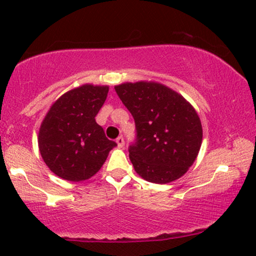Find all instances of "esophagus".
<instances>
[{
    "label": "esophagus",
    "mask_w": 256,
    "mask_h": 256,
    "mask_svg": "<svg viewBox=\"0 0 256 256\" xmlns=\"http://www.w3.org/2000/svg\"><path fill=\"white\" fill-rule=\"evenodd\" d=\"M116 143H118V148H124V138H122V136H118V138H116Z\"/></svg>",
    "instance_id": "1"
}]
</instances>
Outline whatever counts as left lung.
Wrapping results in <instances>:
<instances>
[{"label": "left lung", "instance_id": "left-lung-1", "mask_svg": "<svg viewBox=\"0 0 256 256\" xmlns=\"http://www.w3.org/2000/svg\"><path fill=\"white\" fill-rule=\"evenodd\" d=\"M115 92L135 121L129 158L146 180L166 184L186 172L197 158L202 129L194 108L180 94L157 82H126Z\"/></svg>", "mask_w": 256, "mask_h": 256}]
</instances>
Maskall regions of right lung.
I'll return each mask as SVG.
<instances>
[{
	"label": "right lung",
	"instance_id": "add662e5",
	"mask_svg": "<svg viewBox=\"0 0 256 256\" xmlns=\"http://www.w3.org/2000/svg\"><path fill=\"white\" fill-rule=\"evenodd\" d=\"M108 86L82 85L52 104L42 122L38 146L44 162L62 180L94 176L118 144L104 135L96 116L106 101Z\"/></svg>",
	"mask_w": 256,
	"mask_h": 256
}]
</instances>
